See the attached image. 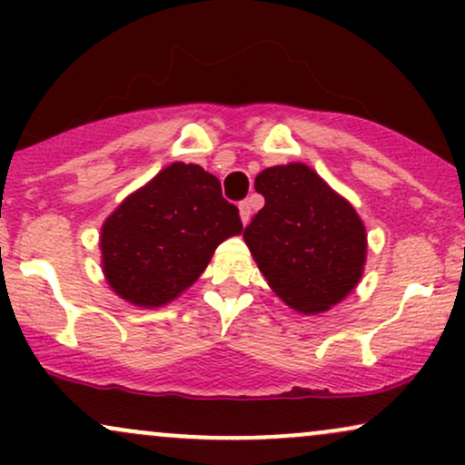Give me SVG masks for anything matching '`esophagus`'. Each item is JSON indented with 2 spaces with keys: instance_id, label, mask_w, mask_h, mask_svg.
<instances>
[{
  "instance_id": "34e87169",
  "label": "esophagus",
  "mask_w": 465,
  "mask_h": 465,
  "mask_svg": "<svg viewBox=\"0 0 465 465\" xmlns=\"http://www.w3.org/2000/svg\"><path fill=\"white\" fill-rule=\"evenodd\" d=\"M238 210H240V218H242V225H247V223L251 221V205H249V201L240 203Z\"/></svg>"
}]
</instances>
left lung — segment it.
I'll use <instances>...</instances> for the list:
<instances>
[{
  "label": "left lung",
  "instance_id": "8db88e82",
  "mask_svg": "<svg viewBox=\"0 0 465 465\" xmlns=\"http://www.w3.org/2000/svg\"><path fill=\"white\" fill-rule=\"evenodd\" d=\"M255 190L264 207L242 238L271 291L302 314L343 302L367 262V229L354 205L300 162L262 170Z\"/></svg>",
  "mask_w": 465,
  "mask_h": 465
}]
</instances>
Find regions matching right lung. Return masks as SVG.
<instances>
[{
	"mask_svg": "<svg viewBox=\"0 0 465 465\" xmlns=\"http://www.w3.org/2000/svg\"><path fill=\"white\" fill-rule=\"evenodd\" d=\"M238 207L201 165L174 162L126 196L100 229L106 284L120 300L159 308L199 280L223 240L240 236Z\"/></svg>",
	"mask_w": 465,
	"mask_h": 465,
	"instance_id": "add662e5",
	"label": "right lung"
}]
</instances>
